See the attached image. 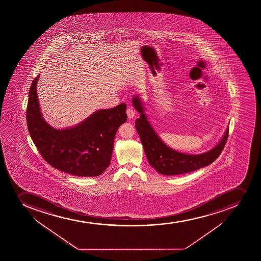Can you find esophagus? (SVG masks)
<instances>
[{
    "label": "esophagus",
    "instance_id": "34e87169",
    "mask_svg": "<svg viewBox=\"0 0 261 261\" xmlns=\"http://www.w3.org/2000/svg\"><path fill=\"white\" fill-rule=\"evenodd\" d=\"M126 115H127V117L129 119H132L135 116V111L133 107H130V106L127 107V109H126Z\"/></svg>",
    "mask_w": 261,
    "mask_h": 261
}]
</instances>
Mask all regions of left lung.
I'll list each match as a JSON object with an SVG mask.
<instances>
[{"mask_svg": "<svg viewBox=\"0 0 261 261\" xmlns=\"http://www.w3.org/2000/svg\"><path fill=\"white\" fill-rule=\"evenodd\" d=\"M132 102L136 111L140 113V118L135 121V127L140 135L148 162L161 174L178 175L197 170L211 164L224 150L229 135V127L220 143L212 150L202 154L190 155L171 149L161 140L150 126L139 96L134 97Z\"/></svg>", "mask_w": 261, "mask_h": 261, "instance_id": "8db88e82", "label": "left lung"}]
</instances>
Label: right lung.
<instances>
[{"instance_id":"right-lung-1","label":"right lung","mask_w":261,"mask_h":261,"mask_svg":"<svg viewBox=\"0 0 261 261\" xmlns=\"http://www.w3.org/2000/svg\"><path fill=\"white\" fill-rule=\"evenodd\" d=\"M37 75L31 83L26 119L29 133L49 165L79 177L100 175L111 163L114 139L127 120L126 103L97 111L74 126L56 129L41 116L36 93Z\"/></svg>"}]
</instances>
